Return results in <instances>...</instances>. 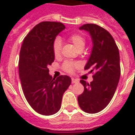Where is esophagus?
<instances>
[{"mask_svg": "<svg viewBox=\"0 0 135 135\" xmlns=\"http://www.w3.org/2000/svg\"><path fill=\"white\" fill-rule=\"evenodd\" d=\"M78 80H76V79H74V78H72L71 79V83H78Z\"/></svg>", "mask_w": 135, "mask_h": 135, "instance_id": "obj_1", "label": "esophagus"}]
</instances>
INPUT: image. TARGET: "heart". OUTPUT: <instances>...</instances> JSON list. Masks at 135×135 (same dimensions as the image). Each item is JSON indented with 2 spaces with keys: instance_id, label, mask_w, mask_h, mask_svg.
<instances>
[{
  "instance_id": "1",
  "label": "heart",
  "mask_w": 135,
  "mask_h": 135,
  "mask_svg": "<svg viewBox=\"0 0 135 135\" xmlns=\"http://www.w3.org/2000/svg\"><path fill=\"white\" fill-rule=\"evenodd\" d=\"M69 41L76 47V49L79 52H81L84 50L85 44H86L85 37L80 33H74V34L71 35L69 38ZM61 47V41L59 39L57 38L53 43V53H54L55 57H57L60 55ZM78 66L79 65L78 63L71 62V61H66L63 64V68L68 73H73L74 70L78 67Z\"/></svg>"
}]
</instances>
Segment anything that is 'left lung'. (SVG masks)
<instances>
[{
    "mask_svg": "<svg viewBox=\"0 0 135 135\" xmlns=\"http://www.w3.org/2000/svg\"><path fill=\"white\" fill-rule=\"evenodd\" d=\"M79 29L90 33L92 52L85 70L94 72L93 80L88 83L83 80L84 92L78 97V104L83 111L96 113L104 109L111 102L117 88L120 76L119 51L109 31L94 24H86Z\"/></svg>",
    "mask_w": 135,
    "mask_h": 135,
    "instance_id": "8db88e82",
    "label": "left lung"
}]
</instances>
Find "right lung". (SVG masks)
<instances>
[{"label": "right lung", "mask_w": 135, "mask_h": 135, "mask_svg": "<svg viewBox=\"0 0 135 135\" xmlns=\"http://www.w3.org/2000/svg\"><path fill=\"white\" fill-rule=\"evenodd\" d=\"M64 28L60 22H41L24 38L20 50L19 74L22 90L29 105L41 115L59 111L64 93L71 83L68 76L52 78L47 68L55 60L54 41Z\"/></svg>", "instance_id": "obj_1"}]
</instances>
